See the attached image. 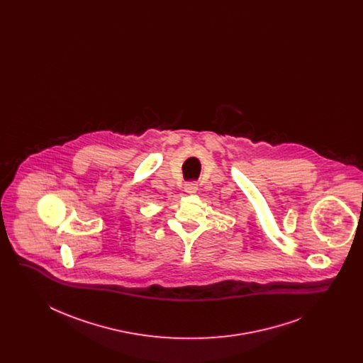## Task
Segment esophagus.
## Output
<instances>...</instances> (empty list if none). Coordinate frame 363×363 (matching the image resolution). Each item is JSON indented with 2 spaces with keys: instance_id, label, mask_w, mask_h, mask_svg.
<instances>
[{
  "instance_id": "esophagus-1",
  "label": "esophagus",
  "mask_w": 363,
  "mask_h": 363,
  "mask_svg": "<svg viewBox=\"0 0 363 363\" xmlns=\"http://www.w3.org/2000/svg\"><path fill=\"white\" fill-rule=\"evenodd\" d=\"M185 191L186 193H196L197 191V182L196 181H190L185 184Z\"/></svg>"
}]
</instances>
